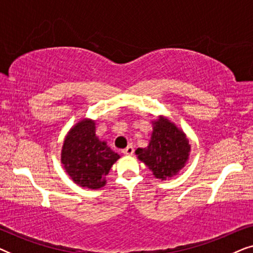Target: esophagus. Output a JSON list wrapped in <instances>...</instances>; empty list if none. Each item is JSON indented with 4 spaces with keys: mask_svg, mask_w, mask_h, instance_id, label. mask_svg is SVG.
I'll list each match as a JSON object with an SVG mask.
<instances>
[{
    "mask_svg": "<svg viewBox=\"0 0 253 253\" xmlns=\"http://www.w3.org/2000/svg\"><path fill=\"white\" fill-rule=\"evenodd\" d=\"M133 152H134V148L132 145H129V146H126L124 150H122V153L124 155H132Z\"/></svg>",
    "mask_w": 253,
    "mask_h": 253,
    "instance_id": "obj_1",
    "label": "esophagus"
}]
</instances>
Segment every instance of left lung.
Instances as JSON below:
<instances>
[{"mask_svg": "<svg viewBox=\"0 0 253 253\" xmlns=\"http://www.w3.org/2000/svg\"><path fill=\"white\" fill-rule=\"evenodd\" d=\"M189 153L190 144L184 132L165 117L153 122V132L148 146L136 151L138 159L160 179H167L177 174L184 167Z\"/></svg>", "mask_w": 253, "mask_h": 253, "instance_id": "left-lung-1", "label": "left lung"}]
</instances>
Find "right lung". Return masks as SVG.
<instances>
[{"label": "right lung", "instance_id": "right-lung-1", "mask_svg": "<svg viewBox=\"0 0 253 253\" xmlns=\"http://www.w3.org/2000/svg\"><path fill=\"white\" fill-rule=\"evenodd\" d=\"M120 155L95 136V122L83 120L69 131L61 161L69 176L83 188L99 189Z\"/></svg>", "mask_w": 253, "mask_h": 253}]
</instances>
